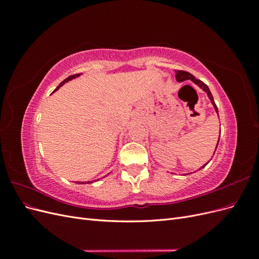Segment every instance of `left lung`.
I'll use <instances>...</instances> for the list:
<instances>
[{"instance_id": "1", "label": "left lung", "mask_w": 259, "mask_h": 259, "mask_svg": "<svg viewBox=\"0 0 259 259\" xmlns=\"http://www.w3.org/2000/svg\"><path fill=\"white\" fill-rule=\"evenodd\" d=\"M176 80H177L178 82H184V81H187V80H190V81H192L194 84H197V85L199 86V88H201L203 91H204V92L207 94L208 98L210 99L211 105L214 106L215 111H216V113L218 114V109H217V106L215 105V101H214L213 95H211V93H210V91H209V89H208V86H207L206 84H204L202 81H200V80H198V79H195V77H194L191 73L187 72V71H183V70H177V71H176ZM218 117H219V116H218ZM218 143H219V138H218V142H217V145H216V149H217ZM216 149H215V151H216ZM214 153H215V152H214ZM207 163H208V162H207ZM207 163H206V164H207ZM206 164H204V165H203L202 167H200V169L203 168V167H205Z\"/></svg>"}]
</instances>
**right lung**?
<instances>
[{
  "label": "right lung",
  "mask_w": 259,
  "mask_h": 259,
  "mask_svg": "<svg viewBox=\"0 0 259 259\" xmlns=\"http://www.w3.org/2000/svg\"><path fill=\"white\" fill-rule=\"evenodd\" d=\"M79 75H80V73H79V74H73V75H70V76H68V77H67V79H65L64 81H62V82H61V83H60V84H59V85L57 86V89H56V90H55V91H57V90H58L59 88H61V86H62V85H64L65 83H67V82H69V81H71V80L75 79V77H77V76H79ZM92 183H93V182H92ZM80 184H84V182H81ZM88 184H91V182H88Z\"/></svg>",
  "instance_id": "add662e5"
}]
</instances>
